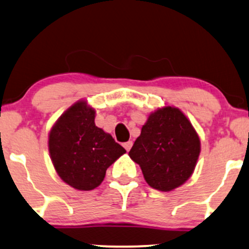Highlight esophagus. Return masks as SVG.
<instances>
[{"instance_id":"esophagus-1","label":"esophagus","mask_w":249,"mask_h":249,"mask_svg":"<svg viewBox=\"0 0 249 249\" xmlns=\"http://www.w3.org/2000/svg\"><path fill=\"white\" fill-rule=\"evenodd\" d=\"M131 147H132V141H127V142L124 143V148L126 149V152H128V150L131 149Z\"/></svg>"}]
</instances>
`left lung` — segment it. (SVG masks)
<instances>
[{"mask_svg":"<svg viewBox=\"0 0 249 249\" xmlns=\"http://www.w3.org/2000/svg\"><path fill=\"white\" fill-rule=\"evenodd\" d=\"M200 150V138L188 118L168 106L149 115L128 155L150 187L170 192L191 177Z\"/></svg>","mask_w":249,"mask_h":249,"instance_id":"left-lung-1","label":"left lung"}]
</instances>
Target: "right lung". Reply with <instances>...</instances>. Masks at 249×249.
<instances>
[{"label": "right lung", "instance_id": "obj_1", "mask_svg": "<svg viewBox=\"0 0 249 249\" xmlns=\"http://www.w3.org/2000/svg\"><path fill=\"white\" fill-rule=\"evenodd\" d=\"M95 109L78 101L57 119L49 132L50 159L61 179L79 191L103 181L107 169L126 150L95 125Z\"/></svg>", "mask_w": 249, "mask_h": 249}]
</instances>
